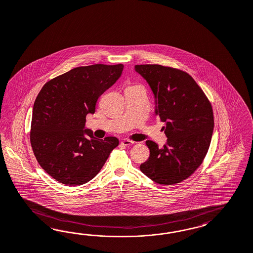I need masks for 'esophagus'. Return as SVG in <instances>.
Masks as SVG:
<instances>
[{
	"label": "esophagus",
	"mask_w": 253,
	"mask_h": 253,
	"mask_svg": "<svg viewBox=\"0 0 253 253\" xmlns=\"http://www.w3.org/2000/svg\"><path fill=\"white\" fill-rule=\"evenodd\" d=\"M121 143L123 144V146H130V145H133V144H134L133 141H130L129 139H124Z\"/></svg>",
	"instance_id": "esophagus-1"
}]
</instances>
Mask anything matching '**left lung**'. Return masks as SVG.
<instances>
[{
  "instance_id": "left-lung-1",
  "label": "left lung",
  "mask_w": 253,
  "mask_h": 253,
  "mask_svg": "<svg viewBox=\"0 0 253 253\" xmlns=\"http://www.w3.org/2000/svg\"><path fill=\"white\" fill-rule=\"evenodd\" d=\"M150 85L168 138L162 148L146 141L150 155L140 169L161 185L179 184L202 164L211 145L214 119L205 92L188 73L161 65H136Z\"/></svg>"
}]
</instances>
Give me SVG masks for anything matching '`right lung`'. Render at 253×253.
Returning <instances> with one entry per match:
<instances>
[{"label":"right lung","instance_id":"obj_1","mask_svg":"<svg viewBox=\"0 0 253 253\" xmlns=\"http://www.w3.org/2000/svg\"><path fill=\"white\" fill-rule=\"evenodd\" d=\"M123 64L78 67L47 82L34 102L31 147L41 167L66 185L84 184L100 171L118 138L84 130L100 95L122 75ZM86 133L88 137L83 136Z\"/></svg>","mask_w":253,"mask_h":253}]
</instances>
